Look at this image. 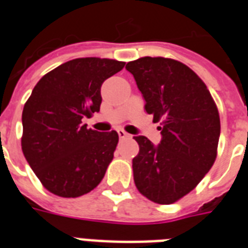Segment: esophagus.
<instances>
[{
    "label": "esophagus",
    "instance_id": "1",
    "mask_svg": "<svg viewBox=\"0 0 248 248\" xmlns=\"http://www.w3.org/2000/svg\"><path fill=\"white\" fill-rule=\"evenodd\" d=\"M117 133H118V136H120V139H122V140L127 139V137H130V135H128L127 132H124V130H118Z\"/></svg>",
    "mask_w": 248,
    "mask_h": 248
}]
</instances>
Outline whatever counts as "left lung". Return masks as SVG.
<instances>
[{"label": "left lung", "instance_id": "8db88e82", "mask_svg": "<svg viewBox=\"0 0 248 248\" xmlns=\"http://www.w3.org/2000/svg\"><path fill=\"white\" fill-rule=\"evenodd\" d=\"M145 98V109L160 122L155 146L135 136L140 152L132 160L133 180L150 201L171 204L189 193L217 156L219 115L207 86L182 62L141 57L126 64Z\"/></svg>", "mask_w": 248, "mask_h": 248}]
</instances>
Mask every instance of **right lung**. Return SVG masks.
Instances as JSON below:
<instances>
[{
    "instance_id": "obj_1",
    "label": "right lung",
    "mask_w": 248,
    "mask_h": 248,
    "mask_svg": "<svg viewBox=\"0 0 248 248\" xmlns=\"http://www.w3.org/2000/svg\"><path fill=\"white\" fill-rule=\"evenodd\" d=\"M124 64L98 57L64 62L38 81L25 103L22 152L53 195L75 199L91 192L102 181L118 135L87 128L82 120L100 111L103 81Z\"/></svg>"
}]
</instances>
